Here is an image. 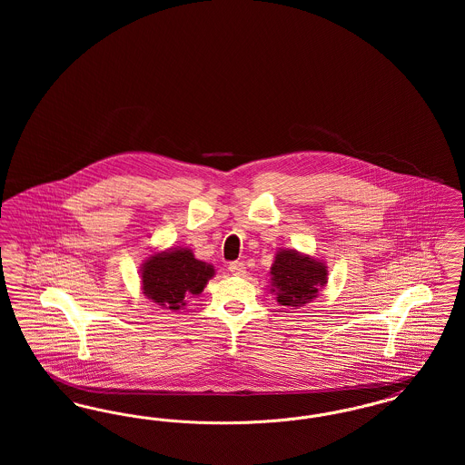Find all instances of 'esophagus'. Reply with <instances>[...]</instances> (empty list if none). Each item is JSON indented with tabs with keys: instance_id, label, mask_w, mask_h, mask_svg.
I'll use <instances>...</instances> for the list:
<instances>
[{
	"instance_id": "1",
	"label": "esophagus",
	"mask_w": 465,
	"mask_h": 465,
	"mask_svg": "<svg viewBox=\"0 0 465 465\" xmlns=\"http://www.w3.org/2000/svg\"><path fill=\"white\" fill-rule=\"evenodd\" d=\"M228 270H230L233 275H243V273H245V265H243L242 262H232V263L228 265Z\"/></svg>"
}]
</instances>
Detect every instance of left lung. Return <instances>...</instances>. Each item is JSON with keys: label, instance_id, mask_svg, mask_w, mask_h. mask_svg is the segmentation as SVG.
I'll use <instances>...</instances> for the list:
<instances>
[{"label": "left lung", "instance_id": "1", "mask_svg": "<svg viewBox=\"0 0 465 465\" xmlns=\"http://www.w3.org/2000/svg\"><path fill=\"white\" fill-rule=\"evenodd\" d=\"M326 266L296 251H281L272 265V286L277 291V302L288 307H302L315 298L326 284Z\"/></svg>", "mask_w": 465, "mask_h": 465}]
</instances>
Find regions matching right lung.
<instances>
[{"label":"right lung","instance_id":"add662e5","mask_svg":"<svg viewBox=\"0 0 465 465\" xmlns=\"http://www.w3.org/2000/svg\"><path fill=\"white\" fill-rule=\"evenodd\" d=\"M214 268L199 262L190 249H176L152 256L143 266V289L163 309L179 310L184 298L199 294Z\"/></svg>","mask_w":465,"mask_h":465}]
</instances>
